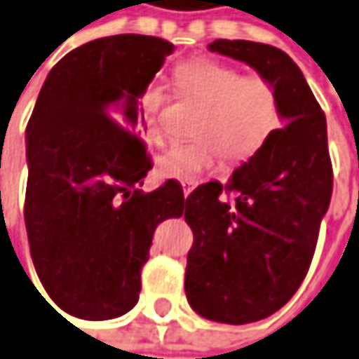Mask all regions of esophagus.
I'll use <instances>...</instances> for the list:
<instances>
[{"mask_svg": "<svg viewBox=\"0 0 359 359\" xmlns=\"http://www.w3.org/2000/svg\"><path fill=\"white\" fill-rule=\"evenodd\" d=\"M194 189H196V182H182V192H184V196H189Z\"/></svg>", "mask_w": 359, "mask_h": 359, "instance_id": "esophagus-1", "label": "esophagus"}]
</instances>
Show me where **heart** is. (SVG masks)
I'll use <instances>...</instances> for the list:
<instances>
[{
    "instance_id": "obj_1",
    "label": "heart",
    "mask_w": 359,
    "mask_h": 359,
    "mask_svg": "<svg viewBox=\"0 0 359 359\" xmlns=\"http://www.w3.org/2000/svg\"><path fill=\"white\" fill-rule=\"evenodd\" d=\"M177 90L202 106L192 133L196 139L175 143L159 159L163 177L194 182L210 172L218 155L236 165L248 161L267 143L281 123L277 88L267 78L243 76L238 68L212 58H194L172 70ZM165 88L153 82L139 97L147 137L161 141Z\"/></svg>"
}]
</instances>
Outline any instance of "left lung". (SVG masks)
<instances>
[{
  "label": "left lung",
  "instance_id": "8db88e82",
  "mask_svg": "<svg viewBox=\"0 0 359 359\" xmlns=\"http://www.w3.org/2000/svg\"><path fill=\"white\" fill-rule=\"evenodd\" d=\"M208 48L267 78L285 123L226 187L206 182L187 198L184 220L194 233L184 275L190 306L214 323L248 324L287 304L311 267L332 196L326 118L281 48L228 39ZM224 189L236 194L233 205L219 200Z\"/></svg>",
  "mask_w": 359,
  "mask_h": 359
}]
</instances>
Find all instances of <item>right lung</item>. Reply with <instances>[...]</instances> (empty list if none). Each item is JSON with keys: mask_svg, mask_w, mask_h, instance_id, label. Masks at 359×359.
<instances>
[{"mask_svg": "<svg viewBox=\"0 0 359 359\" xmlns=\"http://www.w3.org/2000/svg\"><path fill=\"white\" fill-rule=\"evenodd\" d=\"M175 45L116 35L70 50L48 72L27 126L25 226L48 297L86 320L137 304L155 228L184 212V192L151 170L137 100Z\"/></svg>", "mask_w": 359, "mask_h": 359, "instance_id": "obj_1", "label": "right lung"}]
</instances>
